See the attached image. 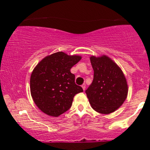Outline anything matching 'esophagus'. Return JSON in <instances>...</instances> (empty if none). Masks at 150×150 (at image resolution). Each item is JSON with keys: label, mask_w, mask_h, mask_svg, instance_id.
<instances>
[{"label": "esophagus", "mask_w": 150, "mask_h": 150, "mask_svg": "<svg viewBox=\"0 0 150 150\" xmlns=\"http://www.w3.org/2000/svg\"><path fill=\"white\" fill-rule=\"evenodd\" d=\"M82 89H83V90L85 91V88H86V85H85V84H83V85H82Z\"/></svg>", "instance_id": "esophagus-1"}]
</instances>
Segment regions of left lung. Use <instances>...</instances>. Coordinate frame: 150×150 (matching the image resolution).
<instances>
[{"label": "left lung", "instance_id": "8db88e82", "mask_svg": "<svg viewBox=\"0 0 150 150\" xmlns=\"http://www.w3.org/2000/svg\"><path fill=\"white\" fill-rule=\"evenodd\" d=\"M94 78L85 91L92 108L109 114L123 104L128 95V84L121 69L108 56L90 57Z\"/></svg>", "mask_w": 150, "mask_h": 150}]
</instances>
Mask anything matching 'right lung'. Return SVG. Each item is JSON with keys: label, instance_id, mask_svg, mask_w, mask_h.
<instances>
[{"label": "right lung", "instance_id": "right-lung-1", "mask_svg": "<svg viewBox=\"0 0 150 150\" xmlns=\"http://www.w3.org/2000/svg\"><path fill=\"white\" fill-rule=\"evenodd\" d=\"M81 58L59 51L43 58L34 68L30 77L31 95L42 112L60 116L71 107L75 94L83 92L70 73Z\"/></svg>", "mask_w": 150, "mask_h": 150}]
</instances>
